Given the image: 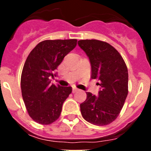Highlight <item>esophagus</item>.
I'll use <instances>...</instances> for the list:
<instances>
[{"label":"esophagus","instance_id":"obj_1","mask_svg":"<svg viewBox=\"0 0 151 151\" xmlns=\"http://www.w3.org/2000/svg\"><path fill=\"white\" fill-rule=\"evenodd\" d=\"M78 90V89L76 88H73V93H76V92Z\"/></svg>","mask_w":151,"mask_h":151}]
</instances>
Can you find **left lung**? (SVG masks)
I'll return each mask as SVG.
<instances>
[{
	"mask_svg": "<svg viewBox=\"0 0 151 151\" xmlns=\"http://www.w3.org/2000/svg\"><path fill=\"white\" fill-rule=\"evenodd\" d=\"M78 46L88 57L91 78L100 85L96 97L87 92V98L80 104L87 122L95 125L111 123L119 116L128 95L129 74L122 56L110 44L98 40H80Z\"/></svg>",
	"mask_w": 151,
	"mask_h": 151,
	"instance_id": "1",
	"label": "left lung"
}]
</instances>
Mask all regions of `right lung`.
<instances>
[{"label":"right lung","instance_id":"right-lung-1","mask_svg":"<svg viewBox=\"0 0 151 151\" xmlns=\"http://www.w3.org/2000/svg\"><path fill=\"white\" fill-rule=\"evenodd\" d=\"M76 45V39L45 40L28 56L21 76V90L28 113L35 122L49 125L60 116L72 87L51 85L50 78L57 76L55 70Z\"/></svg>","mask_w":151,"mask_h":151}]
</instances>
